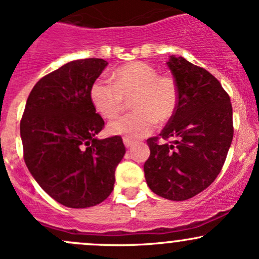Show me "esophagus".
<instances>
[{
    "mask_svg": "<svg viewBox=\"0 0 259 259\" xmlns=\"http://www.w3.org/2000/svg\"><path fill=\"white\" fill-rule=\"evenodd\" d=\"M123 141H124L125 147H127V149H129V147H132L133 145H134V141H133L130 138H124Z\"/></svg>",
    "mask_w": 259,
    "mask_h": 259,
    "instance_id": "1",
    "label": "esophagus"
}]
</instances>
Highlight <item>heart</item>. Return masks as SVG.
<instances>
[{"mask_svg":"<svg viewBox=\"0 0 259 259\" xmlns=\"http://www.w3.org/2000/svg\"><path fill=\"white\" fill-rule=\"evenodd\" d=\"M96 110L107 119H114L133 98L135 112L121 116L108 125L112 135L141 138L152 132L156 121L166 123L178 106V87L169 76L158 75L157 70L145 62H129L113 72V82L97 79L90 91Z\"/></svg>","mask_w":259,"mask_h":259,"instance_id":"heart-1","label":"heart"}]
</instances>
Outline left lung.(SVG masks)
Here are the masks:
<instances>
[{
    "label": "left lung",
    "mask_w": 259,
    "mask_h": 259,
    "mask_svg": "<svg viewBox=\"0 0 259 259\" xmlns=\"http://www.w3.org/2000/svg\"><path fill=\"white\" fill-rule=\"evenodd\" d=\"M167 66L178 87V106L158 143L147 139V186L168 200H187L208 188L220 173L232 143L229 95L209 71L172 55Z\"/></svg>",
    "instance_id": "8db88e82"
}]
</instances>
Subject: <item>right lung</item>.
Segmentation results:
<instances>
[{"label":"right lung","mask_w":259,"mask_h":259,"mask_svg":"<svg viewBox=\"0 0 259 259\" xmlns=\"http://www.w3.org/2000/svg\"><path fill=\"white\" fill-rule=\"evenodd\" d=\"M103 59L65 64L39 79L21 120L24 162L51 198L69 208H90L109 197L125 155L120 136L97 139L104 120L90 91L106 69Z\"/></svg>","instance_id":"right-lung-1"}]
</instances>
